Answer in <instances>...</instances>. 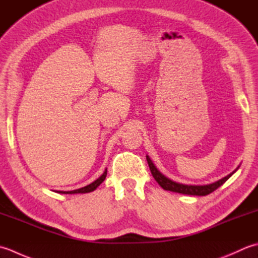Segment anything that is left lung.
<instances>
[{
  "label": "left lung",
  "instance_id": "left-lung-1",
  "mask_svg": "<svg viewBox=\"0 0 258 258\" xmlns=\"http://www.w3.org/2000/svg\"><path fill=\"white\" fill-rule=\"evenodd\" d=\"M147 161H148L150 171L152 173V176H154L155 180L158 182L159 185L165 189V190H170L173 192H179V194H183V195H192V196L209 195L210 192L216 190L218 187H220L224 182H226V180L229 179V177L238 169V167H237L236 168V170H234L232 173H229V175L222 178V179H219L218 181H215L213 183H208V185H185V183L172 181L169 179V178H167L166 176L162 175V173L158 169H157L156 166L152 164V161L149 158V156H147Z\"/></svg>",
  "mask_w": 258,
  "mask_h": 258
}]
</instances>
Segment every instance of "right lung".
I'll return each mask as SVG.
<instances>
[{
	"instance_id": "right-lung-1",
	"label": "right lung",
	"mask_w": 258,
	"mask_h": 258,
	"mask_svg": "<svg viewBox=\"0 0 258 258\" xmlns=\"http://www.w3.org/2000/svg\"><path fill=\"white\" fill-rule=\"evenodd\" d=\"M106 176H107V169L103 171V173L101 176H100L97 180H94L93 182H91L90 185H88L86 187H82V188H79L76 189V190H71V191H56L55 192H59V194H86V192H91L93 190H96L97 187L100 186V183H101L104 179H106Z\"/></svg>"
}]
</instances>
